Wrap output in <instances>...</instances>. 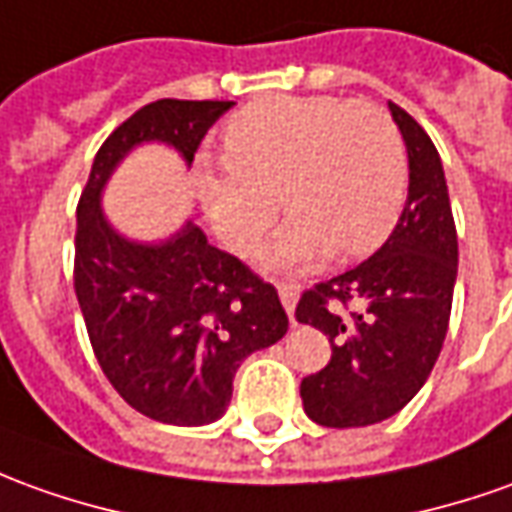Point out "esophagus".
Segmentation results:
<instances>
[{"instance_id":"1","label":"esophagus","mask_w":512,"mask_h":512,"mask_svg":"<svg viewBox=\"0 0 512 512\" xmlns=\"http://www.w3.org/2000/svg\"><path fill=\"white\" fill-rule=\"evenodd\" d=\"M278 298L284 303L287 315L292 320V312H295V303H298V287L295 284H278Z\"/></svg>"}]
</instances>
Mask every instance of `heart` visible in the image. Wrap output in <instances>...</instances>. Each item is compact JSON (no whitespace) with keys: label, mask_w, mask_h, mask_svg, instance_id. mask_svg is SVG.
I'll return each instance as SVG.
<instances>
[{"label":"heart","mask_w":512,"mask_h":512,"mask_svg":"<svg viewBox=\"0 0 512 512\" xmlns=\"http://www.w3.org/2000/svg\"><path fill=\"white\" fill-rule=\"evenodd\" d=\"M225 158L200 161V203L236 253H250L290 211L264 264L306 270L331 253L357 259L382 245L407 200V150L373 102L278 94L245 105L222 133ZM279 197H275V192Z\"/></svg>","instance_id":"1"}]
</instances>
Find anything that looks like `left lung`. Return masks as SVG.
Segmentation results:
<instances>
[{
  "label": "left lung",
  "mask_w": 512,
  "mask_h": 512,
  "mask_svg": "<svg viewBox=\"0 0 512 512\" xmlns=\"http://www.w3.org/2000/svg\"><path fill=\"white\" fill-rule=\"evenodd\" d=\"M390 114L410 158V192L396 228L368 262L315 284L295 309L298 323L331 343L329 365L301 382L306 415L331 429L379 424L404 410L449 331L457 228L446 175L426 130L396 102Z\"/></svg>",
  "instance_id": "8db88e82"
}]
</instances>
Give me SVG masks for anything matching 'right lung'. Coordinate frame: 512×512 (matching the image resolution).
Returning <instances> with one entry per match:
<instances>
[{"label": "right lung", "mask_w": 512, "mask_h": 512, "mask_svg": "<svg viewBox=\"0 0 512 512\" xmlns=\"http://www.w3.org/2000/svg\"><path fill=\"white\" fill-rule=\"evenodd\" d=\"M234 102L158 100L102 142L77 203L74 292L102 373L136 412L172 426L222 418L239 365L287 334V312L236 256L189 220L161 242H130L102 214V189L144 142L192 164L203 136Z\"/></svg>", "instance_id": "obj_1"}]
</instances>
